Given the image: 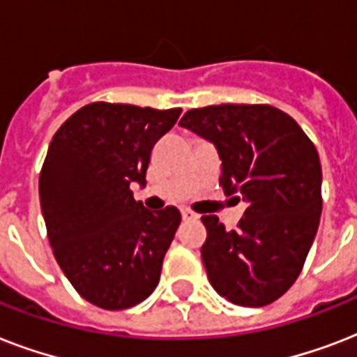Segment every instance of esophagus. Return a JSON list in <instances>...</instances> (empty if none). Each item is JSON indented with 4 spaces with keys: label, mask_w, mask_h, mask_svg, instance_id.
Here are the masks:
<instances>
[{
    "label": "esophagus",
    "mask_w": 357,
    "mask_h": 357,
    "mask_svg": "<svg viewBox=\"0 0 357 357\" xmlns=\"http://www.w3.org/2000/svg\"><path fill=\"white\" fill-rule=\"evenodd\" d=\"M181 217H183V220H196V218H198V215L192 211H189V209H181Z\"/></svg>",
    "instance_id": "1"
}]
</instances>
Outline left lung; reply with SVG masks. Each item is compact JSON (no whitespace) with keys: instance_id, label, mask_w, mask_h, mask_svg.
Returning a JSON list of instances; mask_svg holds the SVG:
<instances>
[{"instance_id":"obj_1","label":"left lung","mask_w":357,"mask_h":357,"mask_svg":"<svg viewBox=\"0 0 357 357\" xmlns=\"http://www.w3.org/2000/svg\"><path fill=\"white\" fill-rule=\"evenodd\" d=\"M179 126L215 144L224 192L246 202L231 231L215 215L202 217V261L213 289L244 307L271 304L296 282L319 229L322 168L315 144L272 105L190 109Z\"/></svg>"}]
</instances>
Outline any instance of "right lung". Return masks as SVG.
I'll list each match as a JSON object with an SVG mask.
<instances>
[{"label":"right lung","mask_w":357,"mask_h":357,"mask_svg":"<svg viewBox=\"0 0 357 357\" xmlns=\"http://www.w3.org/2000/svg\"><path fill=\"white\" fill-rule=\"evenodd\" d=\"M179 114L89 103L50 142L38 179L47 238L64 276L98 307H133L159 283L181 215L146 209L129 187H144L151 148Z\"/></svg>","instance_id":"1"}]
</instances>
